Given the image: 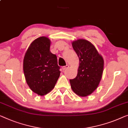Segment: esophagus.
<instances>
[{"mask_svg": "<svg viewBox=\"0 0 128 128\" xmlns=\"http://www.w3.org/2000/svg\"><path fill=\"white\" fill-rule=\"evenodd\" d=\"M68 67H69V66H68V64H67V65H66V66H63V67H62V70H64L67 69L68 68Z\"/></svg>", "mask_w": 128, "mask_h": 128, "instance_id": "34e87169", "label": "esophagus"}]
</instances>
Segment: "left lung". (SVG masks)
I'll return each mask as SVG.
<instances>
[{"mask_svg":"<svg viewBox=\"0 0 128 128\" xmlns=\"http://www.w3.org/2000/svg\"><path fill=\"white\" fill-rule=\"evenodd\" d=\"M72 44L80 62L77 76L70 80V83L76 94L86 97L93 93L100 82L104 60L95 46L88 40L81 38Z\"/></svg>","mask_w":128,"mask_h":128,"instance_id":"8db88e82","label":"left lung"}]
</instances>
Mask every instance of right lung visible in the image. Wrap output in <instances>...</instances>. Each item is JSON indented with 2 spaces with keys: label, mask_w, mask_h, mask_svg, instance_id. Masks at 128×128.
<instances>
[{
  "label": "right lung",
  "mask_w": 128,
  "mask_h": 128,
  "mask_svg": "<svg viewBox=\"0 0 128 128\" xmlns=\"http://www.w3.org/2000/svg\"><path fill=\"white\" fill-rule=\"evenodd\" d=\"M50 45L49 38L40 37L30 44L24 58L27 84L40 96L47 95L53 90L60 73L56 55L50 50Z\"/></svg>",
  "instance_id": "obj_1"
}]
</instances>
